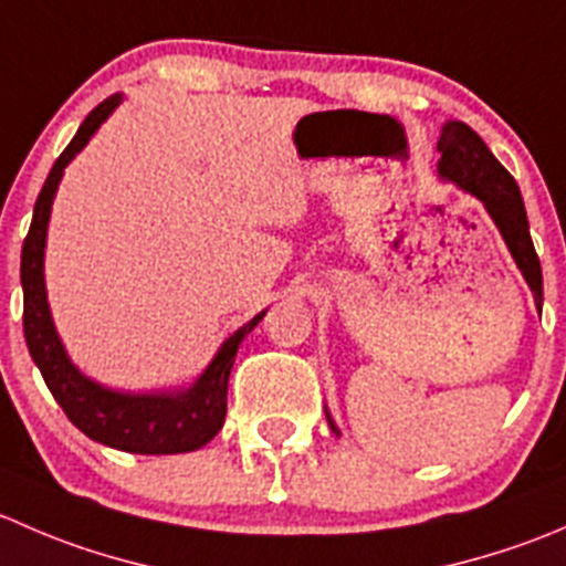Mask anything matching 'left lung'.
<instances>
[{"mask_svg": "<svg viewBox=\"0 0 566 566\" xmlns=\"http://www.w3.org/2000/svg\"><path fill=\"white\" fill-rule=\"evenodd\" d=\"M438 153H441L438 175L484 205L490 219L499 227L512 260L517 262L523 279L528 282L536 306H542V265L534 251V243H531L526 208H523V197L515 177L501 167L499 158L482 142V136L473 128H468L465 123H460V119H449L443 125L441 139H438ZM325 419H328L331 430L339 432L334 421H331L328 410H325Z\"/></svg>", "mask_w": 566, "mask_h": 566, "instance_id": "8db88e82", "label": "left lung"}]
</instances>
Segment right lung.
I'll use <instances>...</instances> for the list:
<instances>
[{"label":"right lung","instance_id":"add662e5","mask_svg":"<svg viewBox=\"0 0 566 566\" xmlns=\"http://www.w3.org/2000/svg\"><path fill=\"white\" fill-rule=\"evenodd\" d=\"M123 95H112L87 114L82 128L62 150L38 193L32 227L21 249V287H24V336L32 361L38 364L45 386L54 394L67 419L87 438L130 454H182L202 449L213 441L227 416V384H230L235 353L243 336L260 323L265 312L254 315L238 328L213 361L188 389L175 394H125L112 391L95 380L84 378L62 347L60 334L51 319L43 282L45 230H49L51 202L67 164L84 150L101 123L119 106Z\"/></svg>","mask_w":566,"mask_h":566}]
</instances>
